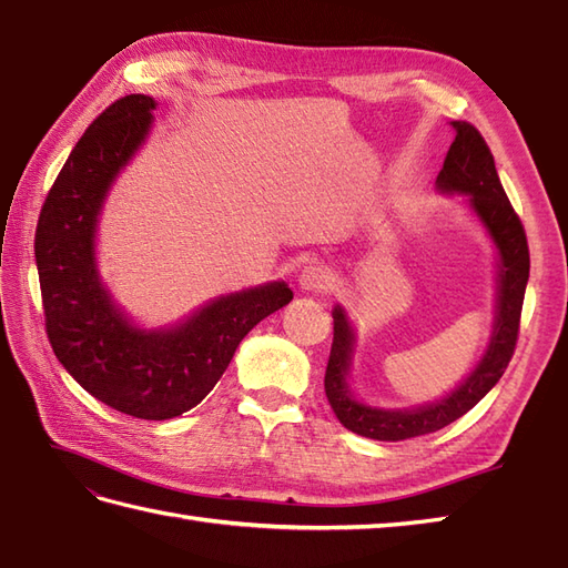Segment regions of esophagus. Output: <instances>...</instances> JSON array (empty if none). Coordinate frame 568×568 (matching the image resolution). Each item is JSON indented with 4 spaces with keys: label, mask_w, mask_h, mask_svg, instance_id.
Here are the masks:
<instances>
[{
    "label": "esophagus",
    "mask_w": 568,
    "mask_h": 568,
    "mask_svg": "<svg viewBox=\"0 0 568 568\" xmlns=\"http://www.w3.org/2000/svg\"><path fill=\"white\" fill-rule=\"evenodd\" d=\"M332 283H334L332 271L327 268V265H320V263L305 265L303 273L297 275V285L303 287L305 293H324V291H329Z\"/></svg>",
    "instance_id": "obj_1"
}]
</instances>
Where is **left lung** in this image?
<instances>
[{"instance_id": "1", "label": "left lung", "mask_w": 568, "mask_h": 568, "mask_svg": "<svg viewBox=\"0 0 568 568\" xmlns=\"http://www.w3.org/2000/svg\"><path fill=\"white\" fill-rule=\"evenodd\" d=\"M454 141L437 175L439 195H462L496 248V317L484 356L468 376L439 400L409 407H378L358 400L352 388V366L356 354V327L344 305H334V342L329 352L324 393L329 397L336 419L354 434L378 442H403L437 432L478 405L508 368L525 287L529 281V251L525 229L505 195L496 161L476 126L452 122Z\"/></svg>"}]
</instances>
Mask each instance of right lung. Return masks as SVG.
Wrapping results in <instances>:
<instances>
[{
	"mask_svg": "<svg viewBox=\"0 0 568 568\" xmlns=\"http://www.w3.org/2000/svg\"><path fill=\"white\" fill-rule=\"evenodd\" d=\"M159 106L116 100L84 131L48 192L36 226V265L53 354L84 390L119 413L171 419L204 400L261 320L293 300L285 281L212 297L187 317L141 327L116 303L98 265L104 202L134 161Z\"/></svg>",
	"mask_w": 568,
	"mask_h": 568,
	"instance_id": "obj_1",
	"label": "right lung"
}]
</instances>
